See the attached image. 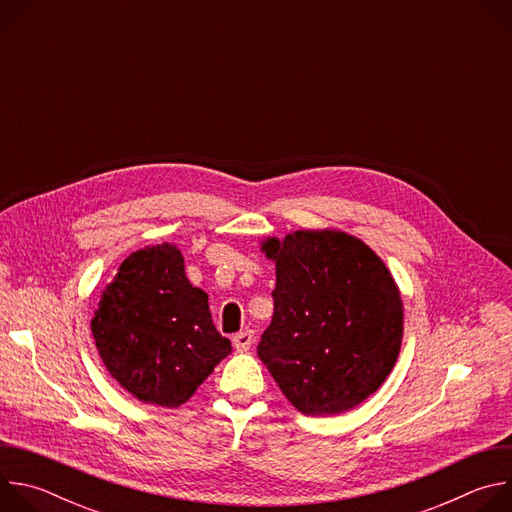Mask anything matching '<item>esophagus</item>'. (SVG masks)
Returning a JSON list of instances; mask_svg holds the SVG:
<instances>
[{
    "mask_svg": "<svg viewBox=\"0 0 512 512\" xmlns=\"http://www.w3.org/2000/svg\"><path fill=\"white\" fill-rule=\"evenodd\" d=\"M253 330H245V332H239L235 338H233V344H235V348L239 350V352H247L249 348H251V344H253Z\"/></svg>",
    "mask_w": 512,
    "mask_h": 512,
    "instance_id": "obj_1",
    "label": "esophagus"
}]
</instances>
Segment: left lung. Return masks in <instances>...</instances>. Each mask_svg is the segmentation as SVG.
Wrapping results in <instances>:
<instances>
[{
	"label": "left lung",
	"instance_id": "8db88e82",
	"mask_svg": "<svg viewBox=\"0 0 512 512\" xmlns=\"http://www.w3.org/2000/svg\"><path fill=\"white\" fill-rule=\"evenodd\" d=\"M275 261L273 320L257 354L304 415H336L391 375L403 340V300L383 259L338 229L267 237Z\"/></svg>",
	"mask_w": 512,
	"mask_h": 512
}]
</instances>
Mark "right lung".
<instances>
[{
  "label": "right lung",
  "instance_id": "right-lung-1",
  "mask_svg": "<svg viewBox=\"0 0 512 512\" xmlns=\"http://www.w3.org/2000/svg\"><path fill=\"white\" fill-rule=\"evenodd\" d=\"M91 330L109 375L137 401L158 407L186 403L233 350L174 243L137 249L119 265Z\"/></svg>",
  "mask_w": 512,
  "mask_h": 512
}]
</instances>
